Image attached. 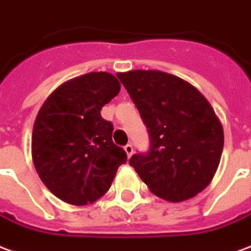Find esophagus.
<instances>
[{"label":"esophagus","instance_id":"34e87169","mask_svg":"<svg viewBox=\"0 0 251 251\" xmlns=\"http://www.w3.org/2000/svg\"><path fill=\"white\" fill-rule=\"evenodd\" d=\"M124 151H126V152H127V156L128 158H129V156H131V155H132L133 153V147H132V144H126V146H124Z\"/></svg>","mask_w":251,"mask_h":251}]
</instances>
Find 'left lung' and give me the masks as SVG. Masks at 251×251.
Here are the masks:
<instances>
[{
  "mask_svg": "<svg viewBox=\"0 0 251 251\" xmlns=\"http://www.w3.org/2000/svg\"><path fill=\"white\" fill-rule=\"evenodd\" d=\"M146 124L147 152L135 153V168L151 193L170 202L193 198L218 168L223 128L198 89L160 71L118 73Z\"/></svg>",
  "mask_w": 251,
  "mask_h": 251,
  "instance_id": "8db88e82",
  "label": "left lung"
}]
</instances>
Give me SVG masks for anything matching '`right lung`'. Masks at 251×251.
I'll return each mask as SVG.
<instances>
[{
  "instance_id": "obj_1",
  "label": "right lung",
  "mask_w": 251,
  "mask_h": 251,
  "mask_svg": "<svg viewBox=\"0 0 251 251\" xmlns=\"http://www.w3.org/2000/svg\"><path fill=\"white\" fill-rule=\"evenodd\" d=\"M119 91L111 73H87L58 87L38 112L33 163L43 183L64 202H96L127 162L126 151L112 142V123L100 115Z\"/></svg>"
}]
</instances>
